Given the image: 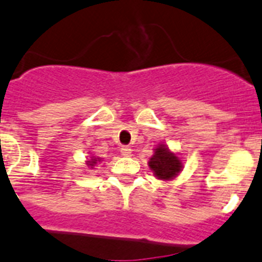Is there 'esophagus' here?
Listing matches in <instances>:
<instances>
[{
	"mask_svg": "<svg viewBox=\"0 0 262 262\" xmlns=\"http://www.w3.org/2000/svg\"><path fill=\"white\" fill-rule=\"evenodd\" d=\"M120 151H121V154L124 155V157H129V155L132 154V148L129 147V146H121Z\"/></svg>",
	"mask_w": 262,
	"mask_h": 262,
	"instance_id": "obj_1",
	"label": "esophagus"
}]
</instances>
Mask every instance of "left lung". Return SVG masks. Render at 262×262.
Returning a JSON list of instances; mask_svg holds the SVG:
<instances>
[{"label": "left lung", "instance_id": "1", "mask_svg": "<svg viewBox=\"0 0 262 262\" xmlns=\"http://www.w3.org/2000/svg\"><path fill=\"white\" fill-rule=\"evenodd\" d=\"M148 166L152 169L154 175L162 180H168L175 178L181 169V162L175 154L168 151L164 146H159L155 151V155L148 162Z\"/></svg>", "mask_w": 262, "mask_h": 262}]
</instances>
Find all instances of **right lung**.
Listing matches in <instances>:
<instances>
[{
	"label": "right lung",
	"instance_id": "obj_1",
	"mask_svg": "<svg viewBox=\"0 0 262 262\" xmlns=\"http://www.w3.org/2000/svg\"><path fill=\"white\" fill-rule=\"evenodd\" d=\"M89 163H90V166H91V164H95L96 163V159H93V162H89Z\"/></svg>",
	"mask_w": 262,
	"mask_h": 262
}]
</instances>
